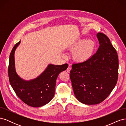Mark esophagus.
<instances>
[{
    "label": "esophagus",
    "mask_w": 126,
    "mask_h": 126,
    "mask_svg": "<svg viewBox=\"0 0 126 126\" xmlns=\"http://www.w3.org/2000/svg\"><path fill=\"white\" fill-rule=\"evenodd\" d=\"M71 69V67L69 66V67H68L67 68V71L68 72H70V71Z\"/></svg>",
    "instance_id": "esophagus-1"
}]
</instances>
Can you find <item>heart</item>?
Here are the masks:
<instances>
[{"label": "heart", "instance_id": "heart-1", "mask_svg": "<svg viewBox=\"0 0 126 126\" xmlns=\"http://www.w3.org/2000/svg\"><path fill=\"white\" fill-rule=\"evenodd\" d=\"M70 48L74 49L72 53L73 60L78 63H83L89 60L93 56L96 43L92 39L83 40L78 39L72 42Z\"/></svg>", "mask_w": 126, "mask_h": 126}]
</instances>
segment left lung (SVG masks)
<instances>
[{"mask_svg": "<svg viewBox=\"0 0 126 126\" xmlns=\"http://www.w3.org/2000/svg\"><path fill=\"white\" fill-rule=\"evenodd\" d=\"M100 44L96 54L87 62L72 64L70 78L76 98L82 104L102 102L115 88L118 77L117 53L105 34L98 32Z\"/></svg>", "mask_w": 126, "mask_h": 126, "instance_id": "1", "label": "left lung"}]
</instances>
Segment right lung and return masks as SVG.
I'll list each match as a JSON object with an SVG mask.
<instances>
[{
  "label": "right lung",
  "instance_id": "right-lung-1",
  "mask_svg": "<svg viewBox=\"0 0 126 126\" xmlns=\"http://www.w3.org/2000/svg\"><path fill=\"white\" fill-rule=\"evenodd\" d=\"M20 41L14 46L9 57L8 76L10 83L17 96L27 105L39 107L50 102L55 94L56 79L62 71L67 69L68 64H49L37 78L25 80L18 75L15 70V52Z\"/></svg>",
  "mask_w": 126,
  "mask_h": 126
}]
</instances>
